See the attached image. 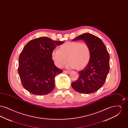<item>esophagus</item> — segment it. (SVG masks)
<instances>
[{
  "mask_svg": "<svg viewBox=\"0 0 128 128\" xmlns=\"http://www.w3.org/2000/svg\"><path fill=\"white\" fill-rule=\"evenodd\" d=\"M63 73H70V72H69V71H66V70H64V71H63Z\"/></svg>",
  "mask_w": 128,
  "mask_h": 128,
  "instance_id": "1",
  "label": "esophagus"
}]
</instances>
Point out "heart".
Returning a JSON list of instances; mask_svg holds the SVG:
<instances>
[{
	"mask_svg": "<svg viewBox=\"0 0 128 128\" xmlns=\"http://www.w3.org/2000/svg\"><path fill=\"white\" fill-rule=\"evenodd\" d=\"M51 56L57 67L62 68L68 61L67 67L80 70L88 65L91 54L90 48L86 43L67 42L60 46V50H53Z\"/></svg>",
	"mask_w": 128,
	"mask_h": 128,
	"instance_id": "1",
	"label": "heart"
}]
</instances>
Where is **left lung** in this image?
Here are the masks:
<instances>
[{
    "mask_svg": "<svg viewBox=\"0 0 128 128\" xmlns=\"http://www.w3.org/2000/svg\"><path fill=\"white\" fill-rule=\"evenodd\" d=\"M82 40L91 50V59L83 70L79 72V77L72 83L73 89L88 94L97 91L104 85L110 70V55L106 46L99 37L84 33L72 41Z\"/></svg>",
    "mask_w": 128,
    "mask_h": 128,
    "instance_id": "left-lung-1",
    "label": "left lung"
}]
</instances>
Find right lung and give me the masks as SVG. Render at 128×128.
I'll list each match as a JSON object with an SVG mask.
<instances>
[{
  "label": "right lung",
  "instance_id": "1",
  "mask_svg": "<svg viewBox=\"0 0 128 128\" xmlns=\"http://www.w3.org/2000/svg\"><path fill=\"white\" fill-rule=\"evenodd\" d=\"M64 43L48 37L30 40L18 58V73L25 89L35 95H46L55 87V77L63 71L55 66L52 52Z\"/></svg>",
  "mask_w": 128,
  "mask_h": 128
}]
</instances>
